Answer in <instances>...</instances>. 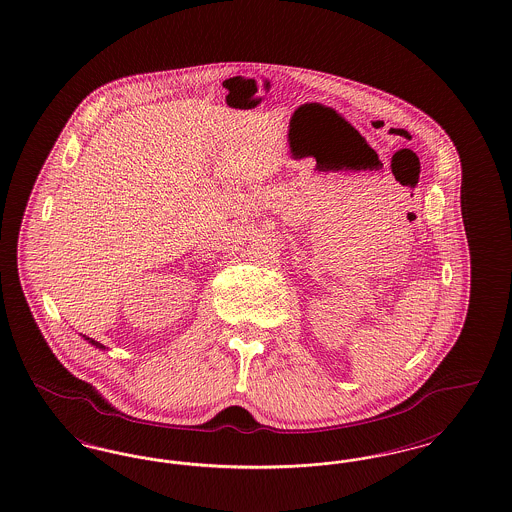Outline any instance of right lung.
<instances>
[{
	"label": "right lung",
	"instance_id": "1",
	"mask_svg": "<svg viewBox=\"0 0 512 512\" xmlns=\"http://www.w3.org/2000/svg\"><path fill=\"white\" fill-rule=\"evenodd\" d=\"M82 338H84V340L88 341V343H92V345H96V347H98V349H101V351H103V349H105V345H103V343H99V341L92 340V338H86V336H82Z\"/></svg>",
	"mask_w": 512,
	"mask_h": 512
}]
</instances>
